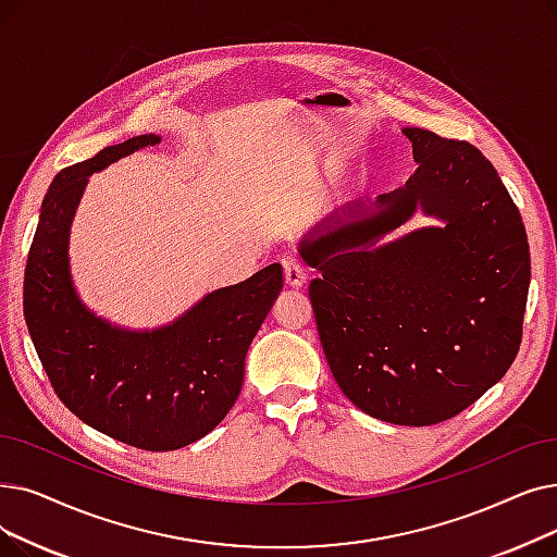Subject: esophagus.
I'll use <instances>...</instances> for the list:
<instances>
[{"label":"esophagus","mask_w":557,"mask_h":557,"mask_svg":"<svg viewBox=\"0 0 557 557\" xmlns=\"http://www.w3.org/2000/svg\"><path fill=\"white\" fill-rule=\"evenodd\" d=\"M282 265H284L286 284H292V286H302V284H307V280H309V269H307V265H305L298 257H286V259L282 261Z\"/></svg>","instance_id":"obj_1"}]
</instances>
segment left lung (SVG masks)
Listing matches in <instances>:
<instances>
[{
    "label": "left lung",
    "instance_id": "1",
    "mask_svg": "<svg viewBox=\"0 0 557 557\" xmlns=\"http://www.w3.org/2000/svg\"><path fill=\"white\" fill-rule=\"evenodd\" d=\"M419 168L403 188L330 219L300 244L321 273L309 300L330 371L373 419L434 425L494 386L521 346L525 227L494 165L467 140L405 127ZM422 207L445 221L374 240Z\"/></svg>",
    "mask_w": 557,
    "mask_h": 557
}]
</instances>
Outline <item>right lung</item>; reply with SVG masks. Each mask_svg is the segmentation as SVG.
<instances>
[{
    "label": "right lung",
    "mask_w": 557,
    "mask_h": 557,
    "mask_svg": "<svg viewBox=\"0 0 557 557\" xmlns=\"http://www.w3.org/2000/svg\"><path fill=\"white\" fill-rule=\"evenodd\" d=\"M161 138L109 145L54 177L24 271V321L54 394L86 425L140 450H177L219 425L244 386L246 355L282 292V265L219 288L154 332L111 327L72 288L67 234L88 175Z\"/></svg>",
    "instance_id": "1"
}]
</instances>
